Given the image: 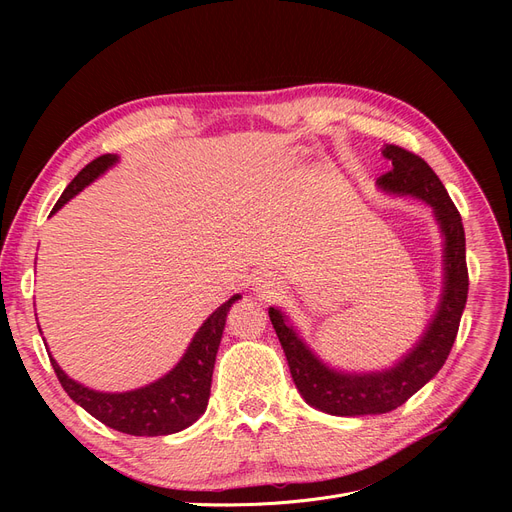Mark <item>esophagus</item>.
I'll return each instance as SVG.
<instances>
[{
	"mask_svg": "<svg viewBox=\"0 0 512 512\" xmlns=\"http://www.w3.org/2000/svg\"><path fill=\"white\" fill-rule=\"evenodd\" d=\"M255 290L261 292V294H276V282L270 278V276H259L255 278Z\"/></svg>",
	"mask_w": 512,
	"mask_h": 512,
	"instance_id": "34e87169",
	"label": "esophagus"
}]
</instances>
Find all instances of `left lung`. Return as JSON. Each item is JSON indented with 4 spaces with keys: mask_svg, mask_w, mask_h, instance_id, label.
I'll return each instance as SVG.
<instances>
[{
    "mask_svg": "<svg viewBox=\"0 0 512 512\" xmlns=\"http://www.w3.org/2000/svg\"><path fill=\"white\" fill-rule=\"evenodd\" d=\"M382 153L392 161V170L375 182L380 191L427 203L442 234V292L419 340L392 367L342 371L330 367L311 351L282 309L270 307L267 311L284 348L294 386L307 405L336 417L382 415L405 405L442 369L467 305L469 274L461 213L456 211L436 172L419 155L396 145H384Z\"/></svg>",
    "mask_w": 512,
    "mask_h": 512,
    "instance_id": "1",
    "label": "left lung"
}]
</instances>
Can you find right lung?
<instances>
[{"label":"right lung","mask_w":512,"mask_h":512,"mask_svg":"<svg viewBox=\"0 0 512 512\" xmlns=\"http://www.w3.org/2000/svg\"><path fill=\"white\" fill-rule=\"evenodd\" d=\"M118 161L120 157L116 153H105L93 159L66 186L56 207L51 209V215L60 211L72 197H76L107 170L114 168ZM238 299H242L240 294H234L232 299L215 309L195 332L180 361L159 380L141 388L126 392L93 390L72 380L58 361L51 357V353L47 355L68 396L103 425L128 436H170L193 425L207 409L215 355H218L222 342L228 311Z\"/></svg>","instance_id":"right-lung-1"}]
</instances>
